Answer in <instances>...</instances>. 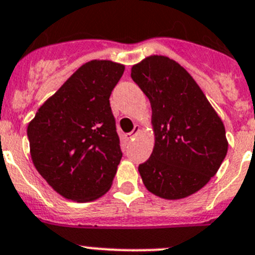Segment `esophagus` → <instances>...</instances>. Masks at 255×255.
I'll return each mask as SVG.
<instances>
[{"instance_id":"34e87169","label":"esophagus","mask_w":255,"mask_h":255,"mask_svg":"<svg viewBox=\"0 0 255 255\" xmlns=\"http://www.w3.org/2000/svg\"><path fill=\"white\" fill-rule=\"evenodd\" d=\"M140 132V126L139 125H135L134 126V130H132L131 132H129V134L126 135V137H128V140H132L135 136H136L137 134Z\"/></svg>"}]
</instances>
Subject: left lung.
<instances>
[{"instance_id": "left-lung-1", "label": "left lung", "mask_w": 255, "mask_h": 255, "mask_svg": "<svg viewBox=\"0 0 255 255\" xmlns=\"http://www.w3.org/2000/svg\"><path fill=\"white\" fill-rule=\"evenodd\" d=\"M131 79L151 105L155 145L139 165L142 183L160 198L183 199L207 185L228 151L225 128L202 89L183 66L149 56Z\"/></svg>"}]
</instances>
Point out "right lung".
Segmentation results:
<instances>
[{
  "label": "right lung",
  "instance_id": "1",
  "mask_svg": "<svg viewBox=\"0 0 255 255\" xmlns=\"http://www.w3.org/2000/svg\"><path fill=\"white\" fill-rule=\"evenodd\" d=\"M124 70L108 60L86 62L28 124L33 165L64 198L93 202L113 184L123 152L109 99Z\"/></svg>",
  "mask_w": 255,
  "mask_h": 255
}]
</instances>
